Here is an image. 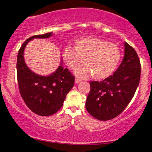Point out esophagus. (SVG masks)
<instances>
[{"instance_id": "obj_1", "label": "esophagus", "mask_w": 152, "mask_h": 152, "mask_svg": "<svg viewBox=\"0 0 152 152\" xmlns=\"http://www.w3.org/2000/svg\"><path fill=\"white\" fill-rule=\"evenodd\" d=\"M81 81V80L79 79V78H76V79H75V83H80Z\"/></svg>"}]
</instances>
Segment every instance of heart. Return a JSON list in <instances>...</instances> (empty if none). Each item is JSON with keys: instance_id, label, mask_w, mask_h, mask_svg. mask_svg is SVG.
Returning a JSON list of instances; mask_svg holds the SVG:
<instances>
[{"instance_id": "1", "label": "heart", "mask_w": 152, "mask_h": 152, "mask_svg": "<svg viewBox=\"0 0 152 152\" xmlns=\"http://www.w3.org/2000/svg\"><path fill=\"white\" fill-rule=\"evenodd\" d=\"M62 58L70 69H76L84 61V65L76 71L78 77L91 76L96 80L109 77L116 70L121 52L118 46L96 37L81 38L74 41V48L66 47Z\"/></svg>"}]
</instances>
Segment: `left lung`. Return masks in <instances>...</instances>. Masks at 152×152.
Returning <instances> with one entry per match:
<instances>
[{
    "label": "left lung",
    "mask_w": 152,
    "mask_h": 152,
    "mask_svg": "<svg viewBox=\"0 0 152 152\" xmlns=\"http://www.w3.org/2000/svg\"><path fill=\"white\" fill-rule=\"evenodd\" d=\"M125 53L116 71L103 81H91L86 109L96 119L108 121L129 105L139 86L141 64L133 47L125 42Z\"/></svg>",
    "instance_id": "1"
}]
</instances>
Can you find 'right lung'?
<instances>
[{
  "label": "right lung",
  "instance_id": "right-lung-1",
  "mask_svg": "<svg viewBox=\"0 0 152 152\" xmlns=\"http://www.w3.org/2000/svg\"><path fill=\"white\" fill-rule=\"evenodd\" d=\"M52 33L31 36L22 44L17 58L18 89L26 105L35 114L48 116L61 108L66 95L74 85L75 77L68 69L59 66L48 76L34 74L26 65L23 50L28 41L34 38H47Z\"/></svg>",
  "mask_w": 152,
  "mask_h": 152
}]
</instances>
